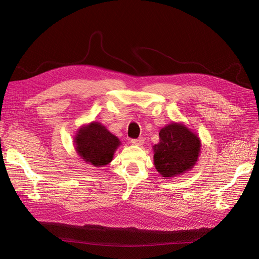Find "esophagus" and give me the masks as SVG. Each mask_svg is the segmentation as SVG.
Wrapping results in <instances>:
<instances>
[{"label": "esophagus", "instance_id": "esophagus-1", "mask_svg": "<svg viewBox=\"0 0 259 259\" xmlns=\"http://www.w3.org/2000/svg\"><path fill=\"white\" fill-rule=\"evenodd\" d=\"M131 144L132 145H135V146H139V145H143L144 144V140L143 139H131Z\"/></svg>", "mask_w": 259, "mask_h": 259}]
</instances>
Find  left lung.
<instances>
[{"instance_id": "1", "label": "left lung", "mask_w": 259, "mask_h": 259, "mask_svg": "<svg viewBox=\"0 0 259 259\" xmlns=\"http://www.w3.org/2000/svg\"><path fill=\"white\" fill-rule=\"evenodd\" d=\"M153 147L154 165L163 177H174L190 169L198 160L200 139L183 124L171 123L159 133Z\"/></svg>"}]
</instances>
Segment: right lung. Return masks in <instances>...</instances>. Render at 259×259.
Listing matches in <instances>:
<instances>
[{"label":"right lung","mask_w":259,"mask_h":259,"mask_svg":"<svg viewBox=\"0 0 259 259\" xmlns=\"http://www.w3.org/2000/svg\"><path fill=\"white\" fill-rule=\"evenodd\" d=\"M75 145L82 159L94 166H103L111 162L120 142L104 125L93 122L77 133Z\"/></svg>","instance_id":"obj_1"}]
</instances>
